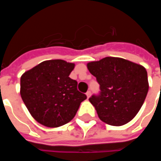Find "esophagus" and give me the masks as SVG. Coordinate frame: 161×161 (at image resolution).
I'll use <instances>...</instances> for the list:
<instances>
[{
  "label": "esophagus",
  "instance_id": "1",
  "mask_svg": "<svg viewBox=\"0 0 161 161\" xmlns=\"http://www.w3.org/2000/svg\"><path fill=\"white\" fill-rule=\"evenodd\" d=\"M91 95V92L90 91H88L87 92H86V96H87V98H90Z\"/></svg>",
  "mask_w": 161,
  "mask_h": 161
}]
</instances>
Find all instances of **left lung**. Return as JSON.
Segmentation results:
<instances>
[{"instance_id": "1", "label": "left lung", "mask_w": 161, "mask_h": 161, "mask_svg": "<svg viewBox=\"0 0 161 161\" xmlns=\"http://www.w3.org/2000/svg\"><path fill=\"white\" fill-rule=\"evenodd\" d=\"M88 70L100 85L98 95L90 102L105 123L121 126L137 115L148 91L144 67L121 58L106 57L87 64Z\"/></svg>"}]
</instances>
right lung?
Returning <instances> with one entry per match:
<instances>
[{
    "instance_id": "obj_1",
    "label": "right lung",
    "mask_w": 161,
    "mask_h": 161,
    "mask_svg": "<svg viewBox=\"0 0 161 161\" xmlns=\"http://www.w3.org/2000/svg\"><path fill=\"white\" fill-rule=\"evenodd\" d=\"M75 64L62 59L46 60L20 77V96L39 123L48 128L66 124L74 118L87 97L77 91L69 75Z\"/></svg>"
}]
</instances>
